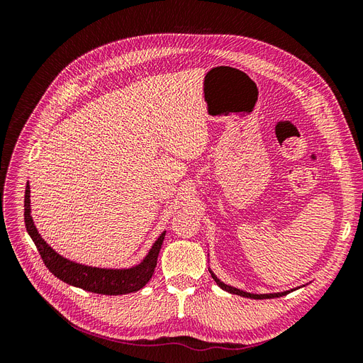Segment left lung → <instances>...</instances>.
Returning a JSON list of instances; mask_svg holds the SVG:
<instances>
[{
  "instance_id": "left-lung-1",
  "label": "left lung",
  "mask_w": 363,
  "mask_h": 363,
  "mask_svg": "<svg viewBox=\"0 0 363 363\" xmlns=\"http://www.w3.org/2000/svg\"><path fill=\"white\" fill-rule=\"evenodd\" d=\"M208 271H211V269H208ZM211 274H212V279L216 281V284H218L219 288L224 289V291H227V292H230V294L240 295V296H247V298H255V300H263V298H279V296H283V295H286V294H289V292H291V291H286V292H279V294H250V292L240 291V289H238V288L228 286V284H225V283H223L221 280H219L212 271H211Z\"/></svg>"
}]
</instances>
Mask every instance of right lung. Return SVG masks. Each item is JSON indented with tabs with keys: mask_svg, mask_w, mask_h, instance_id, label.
<instances>
[{
	"mask_svg": "<svg viewBox=\"0 0 363 363\" xmlns=\"http://www.w3.org/2000/svg\"><path fill=\"white\" fill-rule=\"evenodd\" d=\"M30 211V186L27 184L24 200L26 228L30 238L33 239V242H35L43 263H45V267L62 281L94 294L123 295L142 289L150 281L152 274H155L159 251L164 239V232L159 236L155 245L151 247L147 257L142 260L139 265L128 269L94 268L87 265H80V263L71 262L57 255V252L54 251L38 233L35 224H33Z\"/></svg>",
	"mask_w": 363,
	"mask_h": 363,
	"instance_id": "add662e5",
	"label": "right lung"
}]
</instances>
